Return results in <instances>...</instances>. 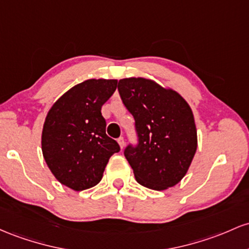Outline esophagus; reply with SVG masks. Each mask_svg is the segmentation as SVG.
Wrapping results in <instances>:
<instances>
[{
  "mask_svg": "<svg viewBox=\"0 0 249 249\" xmlns=\"http://www.w3.org/2000/svg\"><path fill=\"white\" fill-rule=\"evenodd\" d=\"M117 143H119V146L121 149H124V138H119L117 139Z\"/></svg>",
  "mask_w": 249,
  "mask_h": 249,
  "instance_id": "obj_1",
  "label": "esophagus"
}]
</instances>
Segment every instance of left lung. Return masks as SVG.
<instances>
[{"mask_svg": "<svg viewBox=\"0 0 249 249\" xmlns=\"http://www.w3.org/2000/svg\"><path fill=\"white\" fill-rule=\"evenodd\" d=\"M117 89L135 119L139 146H128L124 156L136 181L154 191L178 185L197 148L189 105L174 89L144 77L120 80Z\"/></svg>", "mask_w": 249, "mask_h": 249, "instance_id": "8db88e82", "label": "left lung"}]
</instances>
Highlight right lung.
Masks as SVG:
<instances>
[{
	"instance_id": "obj_1",
	"label": "right lung",
	"mask_w": 249,
	"mask_h": 249,
	"mask_svg": "<svg viewBox=\"0 0 249 249\" xmlns=\"http://www.w3.org/2000/svg\"><path fill=\"white\" fill-rule=\"evenodd\" d=\"M117 80L90 79L66 91L52 106L42 129V154L58 182L80 192L101 181L119 143L106 134L101 108Z\"/></svg>"
}]
</instances>
